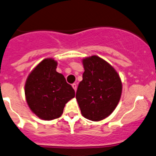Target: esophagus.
I'll return each instance as SVG.
<instances>
[{
	"label": "esophagus",
	"instance_id": "1",
	"mask_svg": "<svg viewBox=\"0 0 156 156\" xmlns=\"http://www.w3.org/2000/svg\"><path fill=\"white\" fill-rule=\"evenodd\" d=\"M72 87H73L74 90H75V91H76V90H77V85H76V84H75V83L72 84Z\"/></svg>",
	"mask_w": 156,
	"mask_h": 156
}]
</instances>
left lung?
I'll return each mask as SVG.
<instances>
[{"instance_id":"8db88e82","label":"left lung","mask_w":156,"mask_h":156,"mask_svg":"<svg viewBox=\"0 0 156 156\" xmlns=\"http://www.w3.org/2000/svg\"><path fill=\"white\" fill-rule=\"evenodd\" d=\"M85 71L76 91L82 115L98 122L112 113L122 94V85L115 70L99 57L83 59Z\"/></svg>"}]
</instances>
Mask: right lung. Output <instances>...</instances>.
<instances>
[{
  "mask_svg": "<svg viewBox=\"0 0 156 156\" xmlns=\"http://www.w3.org/2000/svg\"><path fill=\"white\" fill-rule=\"evenodd\" d=\"M57 62L46 58L30 73L25 83L26 100L33 112L44 120L60 117L65 104L75 97V90L56 71Z\"/></svg>",
  "mask_w": 156,
  "mask_h": 156,
  "instance_id": "add662e5",
  "label": "right lung"
}]
</instances>
